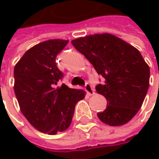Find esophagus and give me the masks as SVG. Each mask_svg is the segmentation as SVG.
Here are the masks:
<instances>
[{
	"instance_id": "1",
	"label": "esophagus",
	"mask_w": 159,
	"mask_h": 159,
	"mask_svg": "<svg viewBox=\"0 0 159 159\" xmlns=\"http://www.w3.org/2000/svg\"><path fill=\"white\" fill-rule=\"evenodd\" d=\"M85 90L87 91V93H88V95H93L94 94V89L93 88V87L91 86L90 83L87 82L86 85H85Z\"/></svg>"
}]
</instances>
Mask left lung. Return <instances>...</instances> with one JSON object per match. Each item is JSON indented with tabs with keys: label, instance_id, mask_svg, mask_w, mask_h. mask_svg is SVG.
<instances>
[{
	"label": "left lung",
	"instance_id": "obj_1",
	"mask_svg": "<svg viewBox=\"0 0 159 159\" xmlns=\"http://www.w3.org/2000/svg\"><path fill=\"white\" fill-rule=\"evenodd\" d=\"M78 52L104 78L95 87L107 100V107L97 114L109 126L129 122L141 108L150 84V67L139 51L111 34H94L72 41Z\"/></svg>",
	"mask_w": 159,
	"mask_h": 159
}]
</instances>
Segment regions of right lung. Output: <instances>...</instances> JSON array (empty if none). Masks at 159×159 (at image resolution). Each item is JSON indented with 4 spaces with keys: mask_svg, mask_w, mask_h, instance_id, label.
<instances>
[{
    "mask_svg": "<svg viewBox=\"0 0 159 159\" xmlns=\"http://www.w3.org/2000/svg\"><path fill=\"white\" fill-rule=\"evenodd\" d=\"M68 40L40 43L24 53L14 70V90L22 115L37 130L56 135L72 122L75 105L86 93L63 83L56 57Z\"/></svg>",
    "mask_w": 159,
    "mask_h": 159,
    "instance_id": "right-lung-1",
    "label": "right lung"
}]
</instances>
